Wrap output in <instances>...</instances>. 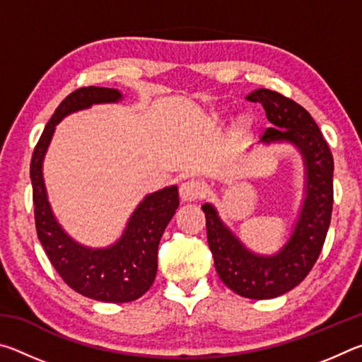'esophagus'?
I'll return each mask as SVG.
<instances>
[{"mask_svg": "<svg viewBox=\"0 0 362 362\" xmlns=\"http://www.w3.org/2000/svg\"><path fill=\"white\" fill-rule=\"evenodd\" d=\"M206 194L204 183L198 179H188L180 185V196L185 201H198Z\"/></svg>", "mask_w": 362, "mask_h": 362, "instance_id": "obj_1", "label": "esophagus"}]
</instances>
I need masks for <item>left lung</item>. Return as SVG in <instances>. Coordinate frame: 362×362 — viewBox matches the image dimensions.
I'll return each instance as SVG.
<instances>
[{
  "mask_svg": "<svg viewBox=\"0 0 362 362\" xmlns=\"http://www.w3.org/2000/svg\"><path fill=\"white\" fill-rule=\"evenodd\" d=\"M247 100L265 108L268 127L262 142L287 140L302 151L306 164V198L296 231L286 247L274 257H259L220 222L211 204L203 206L207 243L220 279L238 296L274 298L298 286L320 257L332 217L334 156L311 115L289 97L269 89H257Z\"/></svg>",
  "mask_w": 362,
  "mask_h": 362,
  "instance_id": "1",
  "label": "left lung"
}]
</instances>
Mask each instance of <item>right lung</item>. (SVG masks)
Wrapping results in <instances>:
<instances>
[{"label": "right lung", "mask_w": 362, "mask_h": 362, "mask_svg": "<svg viewBox=\"0 0 362 362\" xmlns=\"http://www.w3.org/2000/svg\"><path fill=\"white\" fill-rule=\"evenodd\" d=\"M118 99H121V94L110 88L88 86L73 90L60 102L49 119L30 163L36 235L47 259L73 291L108 303L132 302L151 287L158 269L159 240L179 207L177 187L146 196L132 214L121 240L108 249L93 250L76 244L54 220L46 198L41 164L54 127L64 116L88 108L93 103L116 102Z\"/></svg>", "instance_id": "1"}]
</instances>
